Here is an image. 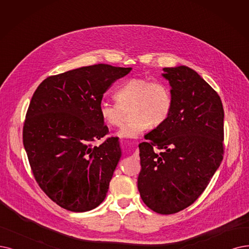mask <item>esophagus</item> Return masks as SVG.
<instances>
[{
    "label": "esophagus",
    "mask_w": 249,
    "mask_h": 249,
    "mask_svg": "<svg viewBox=\"0 0 249 249\" xmlns=\"http://www.w3.org/2000/svg\"><path fill=\"white\" fill-rule=\"evenodd\" d=\"M133 156L135 157V158H139V151H138V149H136V150H135V152L133 153Z\"/></svg>",
    "instance_id": "esophagus-1"
}]
</instances>
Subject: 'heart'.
Masks as SVG:
<instances>
[{
    "label": "heart",
    "mask_w": 249,
    "mask_h": 249,
    "mask_svg": "<svg viewBox=\"0 0 249 249\" xmlns=\"http://www.w3.org/2000/svg\"><path fill=\"white\" fill-rule=\"evenodd\" d=\"M116 103L104 101L99 106L103 122L110 126L123 124L124 112L133 107V121L124 124L116 133L124 139H137L151 125H160L167 121L173 107L172 93L161 81L136 77L128 79L114 93Z\"/></svg>",
    "instance_id": "1"
}]
</instances>
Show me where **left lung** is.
<instances>
[{
	"instance_id": "8db88e82",
	"label": "left lung",
	"mask_w": 249,
	"mask_h": 249,
	"mask_svg": "<svg viewBox=\"0 0 249 249\" xmlns=\"http://www.w3.org/2000/svg\"><path fill=\"white\" fill-rule=\"evenodd\" d=\"M173 107L167 121L139 145L138 189L153 212L172 214L197 200L224 154V108L220 96L193 69L165 67ZM156 146L163 152L154 151Z\"/></svg>"
}]
</instances>
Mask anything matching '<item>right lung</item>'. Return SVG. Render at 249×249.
<instances>
[{"mask_svg":"<svg viewBox=\"0 0 249 249\" xmlns=\"http://www.w3.org/2000/svg\"><path fill=\"white\" fill-rule=\"evenodd\" d=\"M131 67L96 64L49 76L29 103L23 145L38 186L59 206L74 213L105 199L121 159L118 138L108 134L99 113L103 94Z\"/></svg>","mask_w":249,"mask_h":249,"instance_id":"1","label":"right lung"}]
</instances>
